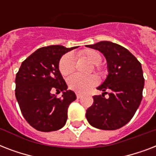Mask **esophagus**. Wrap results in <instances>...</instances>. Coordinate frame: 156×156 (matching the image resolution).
Masks as SVG:
<instances>
[{"instance_id": "obj_1", "label": "esophagus", "mask_w": 156, "mask_h": 156, "mask_svg": "<svg viewBox=\"0 0 156 156\" xmlns=\"http://www.w3.org/2000/svg\"><path fill=\"white\" fill-rule=\"evenodd\" d=\"M76 96H77V99H80L83 95H82V94H80V93H76Z\"/></svg>"}]
</instances>
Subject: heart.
<instances>
[{"label": "heart", "instance_id": "obj_1", "mask_svg": "<svg viewBox=\"0 0 156 156\" xmlns=\"http://www.w3.org/2000/svg\"><path fill=\"white\" fill-rule=\"evenodd\" d=\"M82 56L87 59L93 65H99L102 61L100 54L95 50L87 49L80 53ZM75 69V61L72 54H66L61 57L59 63V69L63 76H69L73 73ZM98 83L95 75L81 76L75 74L68 79L69 87L76 92L86 93L94 87Z\"/></svg>", "mask_w": 156, "mask_h": 156}]
</instances>
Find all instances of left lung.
I'll return each mask as SVG.
<instances>
[{"mask_svg": "<svg viewBox=\"0 0 156 156\" xmlns=\"http://www.w3.org/2000/svg\"><path fill=\"white\" fill-rule=\"evenodd\" d=\"M86 46L104 54L108 72L97 87L104 92L93 96L94 103L87 110L86 117L90 126L100 129L121 128L132 119L143 99L142 65L129 50L115 43L101 41ZM106 94L108 98L104 97Z\"/></svg>", "mask_w": 156, "mask_h": 156, "instance_id": "obj_1", "label": "left lung"}]
</instances>
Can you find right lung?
Instances as JSON below:
<instances>
[{
  "instance_id": "1",
  "label": "right lung",
  "mask_w": 156,
  "mask_h": 156,
  "mask_svg": "<svg viewBox=\"0 0 156 156\" xmlns=\"http://www.w3.org/2000/svg\"><path fill=\"white\" fill-rule=\"evenodd\" d=\"M77 48H40L23 61L16 74V99L26 121L37 130H58L66 125L68 108L76 95L67 90L59 62L64 54ZM53 89L63 92L61 98L51 94Z\"/></svg>"
}]
</instances>
